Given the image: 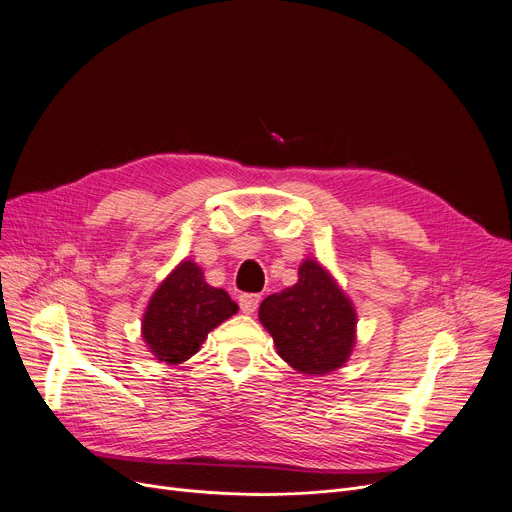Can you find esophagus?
Instances as JSON below:
<instances>
[{
	"label": "esophagus",
	"instance_id": "obj_1",
	"mask_svg": "<svg viewBox=\"0 0 512 512\" xmlns=\"http://www.w3.org/2000/svg\"><path fill=\"white\" fill-rule=\"evenodd\" d=\"M258 304H260L258 293H242V295H239V308H242L244 314H254Z\"/></svg>",
	"mask_w": 512,
	"mask_h": 512
}]
</instances>
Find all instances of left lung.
I'll return each instance as SVG.
<instances>
[{"instance_id": "1", "label": "left lung", "mask_w": 512, "mask_h": 512, "mask_svg": "<svg viewBox=\"0 0 512 512\" xmlns=\"http://www.w3.org/2000/svg\"><path fill=\"white\" fill-rule=\"evenodd\" d=\"M297 275L293 287L264 299L258 316L289 366L304 374H328L351 353L355 312L316 260H306Z\"/></svg>"}]
</instances>
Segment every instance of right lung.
I'll return each instance as SVG.
<instances>
[{
    "mask_svg": "<svg viewBox=\"0 0 512 512\" xmlns=\"http://www.w3.org/2000/svg\"><path fill=\"white\" fill-rule=\"evenodd\" d=\"M237 312L223 289L204 283L202 270L186 260L161 283L146 308L142 337L167 364L190 359L210 330Z\"/></svg>",
    "mask_w": 512,
    "mask_h": 512,
    "instance_id": "1",
    "label": "right lung"
}]
</instances>
